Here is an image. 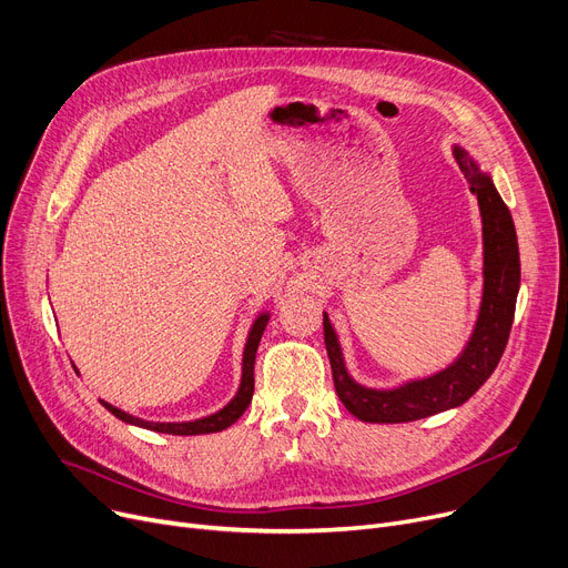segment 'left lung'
<instances>
[{"label":"left lung","instance_id":"1","mask_svg":"<svg viewBox=\"0 0 568 568\" xmlns=\"http://www.w3.org/2000/svg\"><path fill=\"white\" fill-rule=\"evenodd\" d=\"M454 156L469 182V191L479 200L484 223V296L479 317L465 349L452 366L430 377L405 382L396 389H368L347 373L338 334L324 313V345L336 394L347 412L362 422L405 424L463 405L493 375L509 341L520 290V253L514 219L490 174L481 172L479 163L458 144H454Z\"/></svg>","mask_w":568,"mask_h":568}]
</instances>
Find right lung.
Returning <instances> with one entry per match:
<instances>
[{"mask_svg":"<svg viewBox=\"0 0 568 568\" xmlns=\"http://www.w3.org/2000/svg\"><path fill=\"white\" fill-rule=\"evenodd\" d=\"M266 322H268V313H260L257 320L253 322L248 338H246V347H244V359H242V382H239V389L234 394V398L219 412L202 416V419L195 422H182V424H161V422H144L140 416L126 414L124 409H119L110 403H103V407L108 412H112L116 419H122L124 424L138 426V428H146V430H154V433H168V435H206V433H219L230 428L239 416L246 412V407L251 405L253 398V389H255V377H253V368H255V352L260 345V338L266 329Z\"/></svg>","mask_w":568,"mask_h":568,"instance_id":"obj_1","label":"right lung"}]
</instances>
